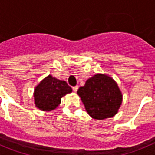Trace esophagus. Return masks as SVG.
<instances>
[{
  "label": "esophagus",
  "instance_id": "1",
  "mask_svg": "<svg viewBox=\"0 0 155 155\" xmlns=\"http://www.w3.org/2000/svg\"><path fill=\"white\" fill-rule=\"evenodd\" d=\"M78 89V86H74V87H73V91L74 92H77Z\"/></svg>",
  "mask_w": 155,
  "mask_h": 155
}]
</instances>
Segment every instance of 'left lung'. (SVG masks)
Instances as JSON below:
<instances>
[{"label": "left lung", "mask_w": 155, "mask_h": 155, "mask_svg": "<svg viewBox=\"0 0 155 155\" xmlns=\"http://www.w3.org/2000/svg\"><path fill=\"white\" fill-rule=\"evenodd\" d=\"M78 94L87 113L94 119L104 120L115 116L122 103V94L113 78L104 74L87 80Z\"/></svg>", "instance_id": "1"}]
</instances>
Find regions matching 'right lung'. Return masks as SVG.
Wrapping results in <instances>:
<instances>
[{"label": "right lung", "instance_id": "1", "mask_svg": "<svg viewBox=\"0 0 155 155\" xmlns=\"http://www.w3.org/2000/svg\"><path fill=\"white\" fill-rule=\"evenodd\" d=\"M71 91L72 89L67 82L49 75L35 88V105L42 111H52L60 105L61 98Z\"/></svg>", "mask_w": 155, "mask_h": 155}]
</instances>
